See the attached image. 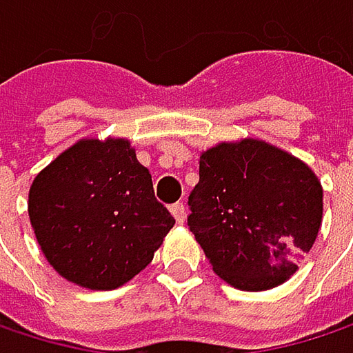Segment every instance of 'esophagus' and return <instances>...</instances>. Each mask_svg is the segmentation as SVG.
I'll return each instance as SVG.
<instances>
[{
	"label": "esophagus",
	"mask_w": 353,
	"mask_h": 353,
	"mask_svg": "<svg viewBox=\"0 0 353 353\" xmlns=\"http://www.w3.org/2000/svg\"><path fill=\"white\" fill-rule=\"evenodd\" d=\"M170 212L176 216L177 223H183V221H185V204H183V202L172 204V206H170Z\"/></svg>",
	"instance_id": "esophagus-1"
}]
</instances>
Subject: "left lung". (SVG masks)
<instances>
[{
  "instance_id": "1",
  "label": "left lung",
  "mask_w": 353,
  "mask_h": 353,
  "mask_svg": "<svg viewBox=\"0 0 353 353\" xmlns=\"http://www.w3.org/2000/svg\"><path fill=\"white\" fill-rule=\"evenodd\" d=\"M188 206V227L212 270L239 290L259 292L288 280L311 251L323 188L301 159L243 139L200 155V181Z\"/></svg>"
}]
</instances>
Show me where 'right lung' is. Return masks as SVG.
<instances>
[{"label": "right lung", "instance_id": "obj_1", "mask_svg": "<svg viewBox=\"0 0 353 353\" xmlns=\"http://www.w3.org/2000/svg\"><path fill=\"white\" fill-rule=\"evenodd\" d=\"M28 216L69 282L112 290L145 270L176 225L126 139H81L34 177Z\"/></svg>", "mask_w": 353, "mask_h": 353}]
</instances>
